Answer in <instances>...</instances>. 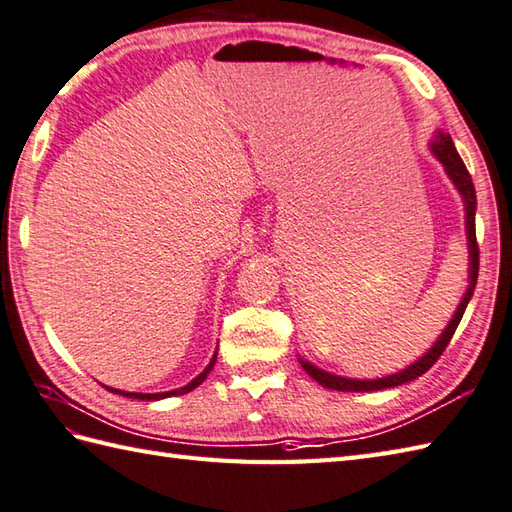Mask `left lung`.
<instances>
[{"mask_svg": "<svg viewBox=\"0 0 512 512\" xmlns=\"http://www.w3.org/2000/svg\"><path fill=\"white\" fill-rule=\"evenodd\" d=\"M431 151L445 166L447 175L451 177L453 184H456L458 192L464 199V208H467V238H469V258H471V285L464 293V298L458 306L456 315H453V320L449 322V326L445 328V333L438 337V342L429 348V352L425 357H420L416 363H412L410 368H405L396 374H390V377H383V379H374V381H357V379H344V377H335L331 372H324L320 368L311 366L309 361H302V368L306 370L309 377H313L317 383L324 385L328 390H339V392H372V390H385V388H396V385H403V383H410L414 379H418L420 374H425L434 363L438 361V357L445 352V348L449 346L453 333H456V328L462 320L464 309H467V304L473 295L475 289V282H478V271H480V247H478V238H475V206H478V201H475V186H473V179L469 175L467 166H464L460 153L456 151V144H453L451 135L447 133H438V138L431 142Z\"/></svg>", "mask_w": 512, "mask_h": 512, "instance_id": "8db88e82", "label": "left lung"}]
</instances>
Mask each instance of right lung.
Masks as SVG:
<instances>
[{"label": "right lung", "instance_id": "add662e5", "mask_svg": "<svg viewBox=\"0 0 512 512\" xmlns=\"http://www.w3.org/2000/svg\"><path fill=\"white\" fill-rule=\"evenodd\" d=\"M214 361H217V352H214V357H212V361L208 363V368L203 370L197 379H192L188 385H184V388H179V390H170V392H162V394H138V392H122V390H111V388H107V390H111V392H116V394H122V396H129V399H140V401H160V399H166V396H179V394H188V392H192L197 388V385H201L203 381H206V377L210 374V370L214 368Z\"/></svg>", "mask_w": 512, "mask_h": 512}]
</instances>
